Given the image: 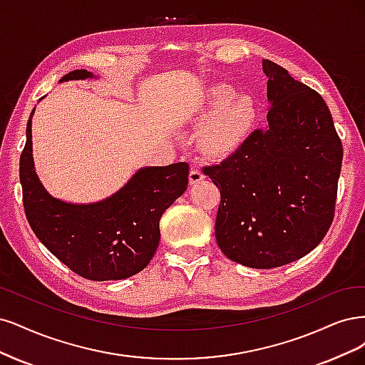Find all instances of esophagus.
Masks as SVG:
<instances>
[{
  "label": "esophagus",
  "mask_w": 365,
  "mask_h": 365,
  "mask_svg": "<svg viewBox=\"0 0 365 365\" xmlns=\"http://www.w3.org/2000/svg\"><path fill=\"white\" fill-rule=\"evenodd\" d=\"M205 179V174L200 171V170H197V168H192L191 171H190V183L191 185H195V183H198V182H202Z\"/></svg>",
  "instance_id": "34e87169"
}]
</instances>
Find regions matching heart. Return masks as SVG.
Returning a JSON list of instances; mask_svg holds the SVG:
<instances>
[{
  "label": "heart",
  "instance_id": "heart-1",
  "mask_svg": "<svg viewBox=\"0 0 365 365\" xmlns=\"http://www.w3.org/2000/svg\"><path fill=\"white\" fill-rule=\"evenodd\" d=\"M197 124H203L200 143L212 156L237 151L253 132L257 106L250 96H237L233 88H210L197 112Z\"/></svg>",
  "mask_w": 365,
  "mask_h": 365
}]
</instances>
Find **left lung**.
I'll use <instances>...</instances> for the list:
<instances>
[{
  "label": "left lung",
  "instance_id": "1",
  "mask_svg": "<svg viewBox=\"0 0 365 365\" xmlns=\"http://www.w3.org/2000/svg\"><path fill=\"white\" fill-rule=\"evenodd\" d=\"M268 125L203 173L220 186L217 244L230 261L276 268L314 250L332 225L343 145L319 92L262 61Z\"/></svg>",
  "mask_w": 365,
  "mask_h": 365
}]
</instances>
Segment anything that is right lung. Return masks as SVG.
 Instances as JSON below:
<instances>
[{
	"mask_svg": "<svg viewBox=\"0 0 365 365\" xmlns=\"http://www.w3.org/2000/svg\"><path fill=\"white\" fill-rule=\"evenodd\" d=\"M76 69L61 81L92 78ZM19 160L26 215L34 235L58 261L89 280H121L144 269L155 256L162 214L187 186L186 162L140 168L120 191L97 203L74 205L46 192L34 171L31 116Z\"/></svg>",
	"mask_w": 365,
	"mask_h": 365,
	"instance_id": "right-lung-1",
	"label": "right lung"
}]
</instances>
